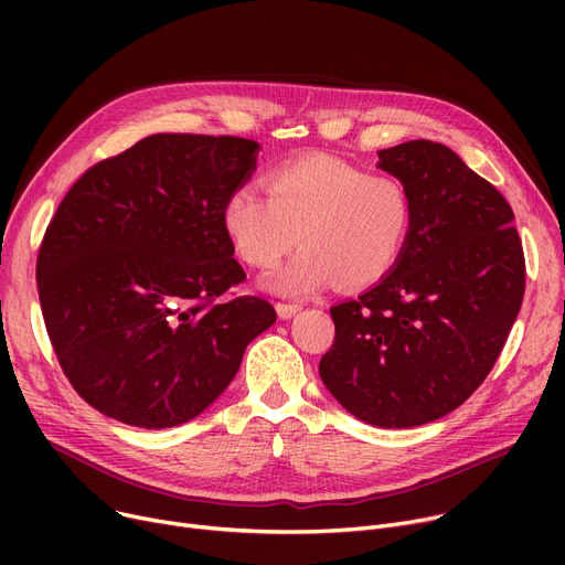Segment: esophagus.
<instances>
[{
  "label": "esophagus",
  "mask_w": 565,
  "mask_h": 565,
  "mask_svg": "<svg viewBox=\"0 0 565 565\" xmlns=\"http://www.w3.org/2000/svg\"><path fill=\"white\" fill-rule=\"evenodd\" d=\"M277 316L281 318V320H288V318H292L295 313H298L302 307L300 305H286V302H277Z\"/></svg>",
  "instance_id": "34e87169"
}]
</instances>
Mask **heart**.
<instances>
[{"instance_id":"heart-1","label":"heart","mask_w":565,"mask_h":565,"mask_svg":"<svg viewBox=\"0 0 565 565\" xmlns=\"http://www.w3.org/2000/svg\"><path fill=\"white\" fill-rule=\"evenodd\" d=\"M222 224L237 256L260 270L300 241L305 247L263 286L305 298L332 281L366 288L387 277L407 245L412 203L392 175H369L343 160L313 156L275 169L267 194L233 190Z\"/></svg>"}]
</instances>
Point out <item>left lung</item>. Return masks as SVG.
Segmentation results:
<instances>
[{
  "label": "left lung",
  "instance_id": "left-lung-1",
  "mask_svg": "<svg viewBox=\"0 0 565 565\" xmlns=\"http://www.w3.org/2000/svg\"><path fill=\"white\" fill-rule=\"evenodd\" d=\"M412 203L394 270L330 309L337 337L320 380L360 422L430 424L494 366L524 298V254L509 201L449 146L414 139L377 153Z\"/></svg>",
  "mask_w": 565,
  "mask_h": 565
}]
</instances>
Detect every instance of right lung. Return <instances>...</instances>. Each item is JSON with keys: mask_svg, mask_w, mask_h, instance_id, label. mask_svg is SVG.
<instances>
[{"mask_svg": "<svg viewBox=\"0 0 565 565\" xmlns=\"http://www.w3.org/2000/svg\"><path fill=\"white\" fill-rule=\"evenodd\" d=\"M241 137L151 135L88 169L52 217L36 263L54 352L75 392L137 428L181 426L215 403L247 345L275 324L222 224L256 171Z\"/></svg>", "mask_w": 565, "mask_h": 565, "instance_id": "right-lung-1", "label": "right lung"}]
</instances>
